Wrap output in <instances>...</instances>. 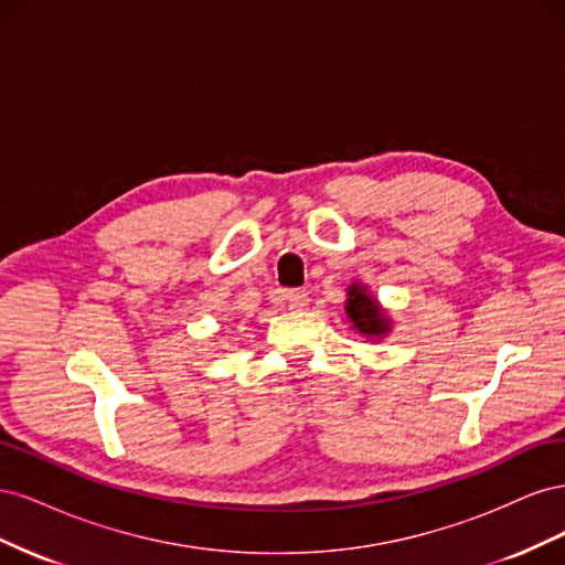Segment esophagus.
Returning a JSON list of instances; mask_svg holds the SVG:
<instances>
[{"label": "esophagus", "mask_w": 565, "mask_h": 565, "mask_svg": "<svg viewBox=\"0 0 565 565\" xmlns=\"http://www.w3.org/2000/svg\"><path fill=\"white\" fill-rule=\"evenodd\" d=\"M280 301L287 303L292 311H303L309 306V295L303 289H287V292L280 295Z\"/></svg>", "instance_id": "34e87169"}]
</instances>
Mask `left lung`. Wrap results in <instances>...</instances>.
<instances>
[{
	"instance_id": "obj_1",
	"label": "left lung",
	"mask_w": 565,
	"mask_h": 565,
	"mask_svg": "<svg viewBox=\"0 0 565 565\" xmlns=\"http://www.w3.org/2000/svg\"><path fill=\"white\" fill-rule=\"evenodd\" d=\"M347 322H351V328L365 337L367 341H380L391 334L393 330V318L384 309L382 301L370 292V287L361 280H353L347 287Z\"/></svg>"
}]
</instances>
